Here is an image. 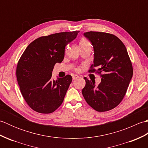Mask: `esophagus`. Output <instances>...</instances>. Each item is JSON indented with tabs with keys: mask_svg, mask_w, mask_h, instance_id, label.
Segmentation results:
<instances>
[{
	"mask_svg": "<svg viewBox=\"0 0 148 148\" xmlns=\"http://www.w3.org/2000/svg\"><path fill=\"white\" fill-rule=\"evenodd\" d=\"M79 77V76H77V75H74V76H73V77H72V79H73V80H75L77 78Z\"/></svg>",
	"mask_w": 148,
	"mask_h": 148,
	"instance_id": "esophagus-1",
	"label": "esophagus"
}]
</instances>
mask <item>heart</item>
<instances>
[{
    "mask_svg": "<svg viewBox=\"0 0 148 148\" xmlns=\"http://www.w3.org/2000/svg\"><path fill=\"white\" fill-rule=\"evenodd\" d=\"M88 44H90V42L88 41V40L85 38H82L80 40V42H79V46H80L87 45H88ZM80 70H81V69L79 67H77V68L75 69V71H76V72H79Z\"/></svg>",
    "mask_w": 148,
    "mask_h": 148,
    "instance_id": "b5f03b06",
    "label": "heart"
}]
</instances>
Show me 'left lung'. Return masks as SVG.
I'll return each instance as SVG.
<instances>
[{"mask_svg":"<svg viewBox=\"0 0 148 148\" xmlns=\"http://www.w3.org/2000/svg\"><path fill=\"white\" fill-rule=\"evenodd\" d=\"M84 36L94 49L93 64L88 72L98 73L102 79L95 86V82L84 77L86 85L82 90L83 95L95 111H108L116 108L124 98L133 76L132 64L126 47L116 36L93 31ZM97 66V70L94 68Z\"/></svg>","mask_w":148,"mask_h":148,"instance_id":"left-lung-1","label":"left lung"}]
</instances>
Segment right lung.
<instances>
[{"label": "right lung", "mask_w": 148, "mask_h": 148, "mask_svg": "<svg viewBox=\"0 0 148 148\" xmlns=\"http://www.w3.org/2000/svg\"><path fill=\"white\" fill-rule=\"evenodd\" d=\"M79 31L42 36L27 46L16 67V77L21 95L30 108L49 114L61 106L72 82L71 75L51 79L53 67L64 58L65 48Z\"/></svg>", "instance_id": "add662e5"}]
</instances>
